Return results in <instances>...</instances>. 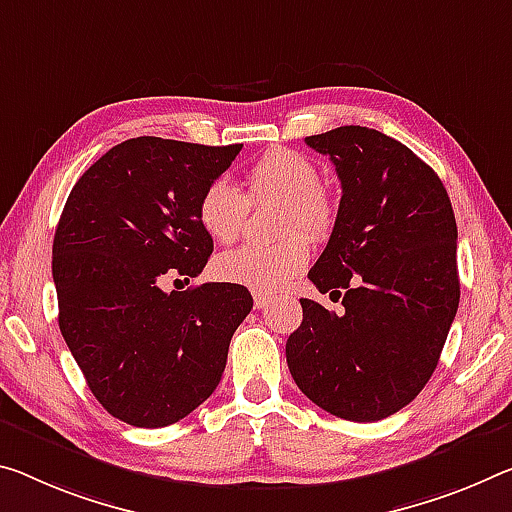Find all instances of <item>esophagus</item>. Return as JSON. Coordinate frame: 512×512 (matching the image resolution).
<instances>
[{
	"label": "esophagus",
	"instance_id": "obj_1",
	"mask_svg": "<svg viewBox=\"0 0 512 512\" xmlns=\"http://www.w3.org/2000/svg\"><path fill=\"white\" fill-rule=\"evenodd\" d=\"M271 300H269V296H262V294H255V300H253V305H255V310H264L266 305H269Z\"/></svg>",
	"mask_w": 512,
	"mask_h": 512
}]
</instances>
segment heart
Wrapping results in <instances>:
<instances>
[{"instance_id":"obj_1","label":"heart","mask_w":512,"mask_h":512,"mask_svg":"<svg viewBox=\"0 0 512 512\" xmlns=\"http://www.w3.org/2000/svg\"><path fill=\"white\" fill-rule=\"evenodd\" d=\"M246 182L250 202L282 200L278 230L287 237L271 246L227 250L216 259V273L221 280L243 285L257 294H278L298 278L310 259V246L304 237L312 241L330 237L337 223V205L319 184V170L296 150L273 148L264 152L248 168ZM248 200L237 184L227 177H216L200 193L198 221L212 239L232 243L243 230Z\"/></svg>"}]
</instances>
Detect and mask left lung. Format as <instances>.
Returning a JSON list of instances; mask_svg holds the SVG:
<instances>
[{"instance_id":"obj_1","label":"left lung","mask_w":512,"mask_h":512,"mask_svg":"<svg viewBox=\"0 0 512 512\" xmlns=\"http://www.w3.org/2000/svg\"><path fill=\"white\" fill-rule=\"evenodd\" d=\"M342 182L337 223L312 271L344 314L300 298L287 364L307 399L348 421L405 408L433 376L458 312V227L449 193L415 152L376 129L307 136Z\"/></svg>"}]
</instances>
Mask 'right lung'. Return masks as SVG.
<instances>
[{
  "instance_id": "add662e5",
  "label": "right lung",
  "mask_w": 512,
  "mask_h": 512,
  "mask_svg": "<svg viewBox=\"0 0 512 512\" xmlns=\"http://www.w3.org/2000/svg\"><path fill=\"white\" fill-rule=\"evenodd\" d=\"M241 148L129 139L79 177L63 207L52 246L61 335L95 399L129 426H170L207 401L253 310L232 282L161 289L166 275L205 269L214 241L198 221L200 193Z\"/></svg>"
}]
</instances>
